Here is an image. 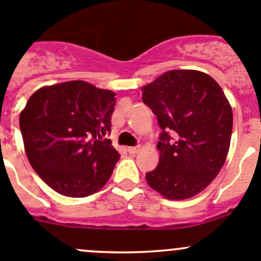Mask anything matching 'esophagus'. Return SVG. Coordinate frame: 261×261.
<instances>
[{
    "instance_id": "obj_1",
    "label": "esophagus",
    "mask_w": 261,
    "mask_h": 261,
    "mask_svg": "<svg viewBox=\"0 0 261 261\" xmlns=\"http://www.w3.org/2000/svg\"><path fill=\"white\" fill-rule=\"evenodd\" d=\"M139 150H140V146H130L127 149V151H128V154L135 155V154H138Z\"/></svg>"
}]
</instances>
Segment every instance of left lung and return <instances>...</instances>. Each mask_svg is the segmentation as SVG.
Instances as JSON below:
<instances>
[{"label":"left lung","instance_id":"obj_1","mask_svg":"<svg viewBox=\"0 0 261 261\" xmlns=\"http://www.w3.org/2000/svg\"><path fill=\"white\" fill-rule=\"evenodd\" d=\"M143 102L162 128L159 164L147 184L168 199L203 191L223 167L232 110L218 83L198 70H169L143 87Z\"/></svg>","mask_w":261,"mask_h":261}]
</instances>
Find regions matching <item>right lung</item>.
<instances>
[{
    "mask_svg": "<svg viewBox=\"0 0 261 261\" xmlns=\"http://www.w3.org/2000/svg\"><path fill=\"white\" fill-rule=\"evenodd\" d=\"M116 93L72 81L38 89L20 115L33 169L67 197L96 193L111 177L120 154L111 140Z\"/></svg>",
    "mask_w": 261,
    "mask_h": 261,
    "instance_id": "obj_1",
    "label": "right lung"
}]
</instances>
